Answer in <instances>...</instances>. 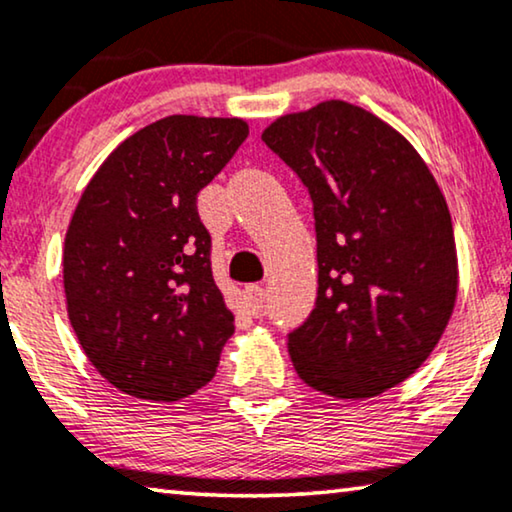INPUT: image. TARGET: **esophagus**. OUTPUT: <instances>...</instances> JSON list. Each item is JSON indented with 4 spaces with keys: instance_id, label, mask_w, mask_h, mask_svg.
<instances>
[{
    "instance_id": "1",
    "label": "esophagus",
    "mask_w": 512,
    "mask_h": 512,
    "mask_svg": "<svg viewBox=\"0 0 512 512\" xmlns=\"http://www.w3.org/2000/svg\"><path fill=\"white\" fill-rule=\"evenodd\" d=\"M242 296H244V305H247L249 314H254V317H256V314L263 312V307H265V289H263V286H258V284L244 286Z\"/></svg>"
}]
</instances>
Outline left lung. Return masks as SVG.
<instances>
[{"instance_id": "8db88e82", "label": "left lung", "mask_w": 512, "mask_h": 512, "mask_svg": "<svg viewBox=\"0 0 512 512\" xmlns=\"http://www.w3.org/2000/svg\"><path fill=\"white\" fill-rule=\"evenodd\" d=\"M261 139L310 191L319 293L289 335L307 387L380 396L438 345L459 291L447 202L401 132L345 100L279 116Z\"/></svg>"}]
</instances>
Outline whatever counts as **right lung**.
<instances>
[{
  "label": "right lung",
  "instance_id": "right-lung-1",
  "mask_svg": "<svg viewBox=\"0 0 512 512\" xmlns=\"http://www.w3.org/2000/svg\"><path fill=\"white\" fill-rule=\"evenodd\" d=\"M247 135L242 118H160L109 153L74 209L62 249L69 324L123 394L174 403L216 373L235 314L195 202Z\"/></svg>",
  "mask_w": 512,
  "mask_h": 512
}]
</instances>
